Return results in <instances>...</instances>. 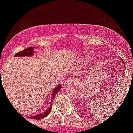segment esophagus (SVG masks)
Returning a JSON list of instances; mask_svg holds the SVG:
<instances>
[{
  "label": "esophagus",
  "mask_w": 133,
  "mask_h": 133,
  "mask_svg": "<svg viewBox=\"0 0 133 133\" xmlns=\"http://www.w3.org/2000/svg\"><path fill=\"white\" fill-rule=\"evenodd\" d=\"M73 82H74V80H73L72 79H71V78L69 79L65 82L64 84V86L65 88H68V87H70L72 84Z\"/></svg>",
  "instance_id": "34e87169"
}]
</instances>
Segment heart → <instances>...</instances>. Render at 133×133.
<instances>
[{"mask_svg": "<svg viewBox=\"0 0 133 133\" xmlns=\"http://www.w3.org/2000/svg\"><path fill=\"white\" fill-rule=\"evenodd\" d=\"M89 59H88V58H86V59H83V60H82V61L81 62V64L83 65H86L87 64H88V62H89Z\"/></svg>", "mask_w": 133, "mask_h": 133, "instance_id": "heart-1", "label": "heart"}]
</instances>
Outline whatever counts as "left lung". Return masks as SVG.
Wrapping results in <instances>:
<instances>
[{"instance_id": "8db88e82", "label": "left lung", "mask_w": 133, "mask_h": 133, "mask_svg": "<svg viewBox=\"0 0 133 133\" xmlns=\"http://www.w3.org/2000/svg\"><path fill=\"white\" fill-rule=\"evenodd\" d=\"M123 62H124V61H123Z\"/></svg>"}]
</instances>
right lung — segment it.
I'll return each mask as SVG.
<instances>
[{
    "label": "right lung",
    "instance_id": "obj_1",
    "mask_svg": "<svg viewBox=\"0 0 133 133\" xmlns=\"http://www.w3.org/2000/svg\"><path fill=\"white\" fill-rule=\"evenodd\" d=\"M34 47H30L29 48L25 49L23 50L22 51L18 52L17 54L15 55L14 57H24V56H31L34 54ZM62 88V86L61 84H59L58 86L55 88L54 91H52V100L51 103H50V106L49 107L48 109L47 110H45L44 112H42V113L37 114V115L35 116H32L29 117L30 119H43L44 117H45L49 115V114L51 112L52 109V101L54 99L55 96L57 94V92L59 90L61 89V88Z\"/></svg>",
    "mask_w": 133,
    "mask_h": 133
}]
</instances>
